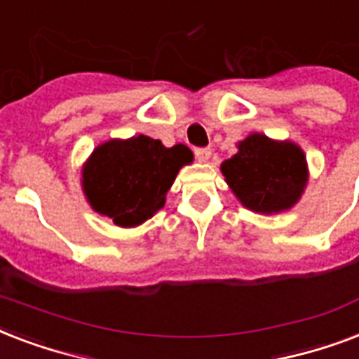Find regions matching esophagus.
Listing matches in <instances>:
<instances>
[{
  "instance_id": "1",
  "label": "esophagus",
  "mask_w": 359,
  "mask_h": 359,
  "mask_svg": "<svg viewBox=\"0 0 359 359\" xmlns=\"http://www.w3.org/2000/svg\"><path fill=\"white\" fill-rule=\"evenodd\" d=\"M210 156H212V151H210V149H207V147L196 149V158L199 160V162H208V160H210Z\"/></svg>"
}]
</instances>
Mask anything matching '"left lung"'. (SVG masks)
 I'll list each match as a JSON object with an SVG mask.
<instances>
[{
	"mask_svg": "<svg viewBox=\"0 0 359 359\" xmlns=\"http://www.w3.org/2000/svg\"><path fill=\"white\" fill-rule=\"evenodd\" d=\"M222 173L238 201L261 214H278L298 203L307 184L306 154L292 141L251 134L238 152L222 163Z\"/></svg>",
	"mask_w": 359,
	"mask_h": 359,
	"instance_id": "1",
	"label": "left lung"
}]
</instances>
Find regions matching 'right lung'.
I'll list each match as a JSON object with an SVG mask.
<instances>
[{
  "mask_svg": "<svg viewBox=\"0 0 359 359\" xmlns=\"http://www.w3.org/2000/svg\"><path fill=\"white\" fill-rule=\"evenodd\" d=\"M194 154L186 145L134 135L98 145L81 169V188L93 210L119 227H135L165 205V194Z\"/></svg>",
  "mask_w": 359,
  "mask_h": 359,
  "instance_id": "obj_1",
  "label": "right lung"
}]
</instances>
